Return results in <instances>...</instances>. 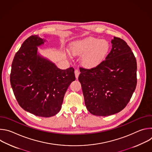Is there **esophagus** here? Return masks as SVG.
<instances>
[{
  "label": "esophagus",
  "instance_id": "obj_1",
  "mask_svg": "<svg viewBox=\"0 0 152 152\" xmlns=\"http://www.w3.org/2000/svg\"><path fill=\"white\" fill-rule=\"evenodd\" d=\"M75 74L76 78V79H77V78H78V77H79V74H80V72H79V70H76L75 71Z\"/></svg>",
  "mask_w": 152,
  "mask_h": 152
}]
</instances>
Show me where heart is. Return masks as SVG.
Segmentation results:
<instances>
[{"instance_id": "obj_1", "label": "heart", "mask_w": 152, "mask_h": 152, "mask_svg": "<svg viewBox=\"0 0 152 152\" xmlns=\"http://www.w3.org/2000/svg\"><path fill=\"white\" fill-rule=\"evenodd\" d=\"M70 52L74 56H82V63L88 69H93L100 64L111 49L109 41L95 37H88L72 42Z\"/></svg>"}]
</instances>
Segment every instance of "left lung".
Returning a JSON list of instances; mask_svg holds the SVG:
<instances>
[{
  "instance_id": "8db88e82",
  "label": "left lung",
  "mask_w": 152,
  "mask_h": 152,
  "mask_svg": "<svg viewBox=\"0 0 152 152\" xmlns=\"http://www.w3.org/2000/svg\"><path fill=\"white\" fill-rule=\"evenodd\" d=\"M112 49L105 60L91 69L80 68L86 109L93 115L108 116L120 112L136 88L137 61L131 49L122 39L114 37Z\"/></svg>"
}]
</instances>
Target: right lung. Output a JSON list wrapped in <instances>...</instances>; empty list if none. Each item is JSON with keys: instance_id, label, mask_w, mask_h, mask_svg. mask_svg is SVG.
I'll return each instance as SVG.
<instances>
[{"instance_id": "right-lung-1", "label": "right lung", "mask_w": 152, "mask_h": 152, "mask_svg": "<svg viewBox=\"0 0 152 152\" xmlns=\"http://www.w3.org/2000/svg\"><path fill=\"white\" fill-rule=\"evenodd\" d=\"M45 39L38 35L26 39L14 58L10 82L19 105L38 117H50L61 109L64 97L75 80V70H61L41 56L38 48Z\"/></svg>"}]
</instances>
